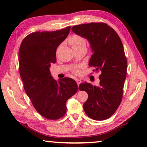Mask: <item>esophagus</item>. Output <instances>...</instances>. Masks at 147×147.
I'll return each instance as SVG.
<instances>
[{
    "label": "esophagus",
    "instance_id": "1",
    "mask_svg": "<svg viewBox=\"0 0 147 147\" xmlns=\"http://www.w3.org/2000/svg\"><path fill=\"white\" fill-rule=\"evenodd\" d=\"M76 82H77V84H78V87H79V84L81 83V81L80 80V79H76Z\"/></svg>",
    "mask_w": 147,
    "mask_h": 147
}]
</instances>
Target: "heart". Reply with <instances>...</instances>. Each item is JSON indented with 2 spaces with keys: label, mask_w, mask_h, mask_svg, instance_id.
I'll return each instance as SVG.
<instances>
[{
  "label": "heart",
  "mask_w": 147,
  "mask_h": 147,
  "mask_svg": "<svg viewBox=\"0 0 147 147\" xmlns=\"http://www.w3.org/2000/svg\"><path fill=\"white\" fill-rule=\"evenodd\" d=\"M68 42L74 50H77L83 47L86 48V42L85 39L79 35L76 34L71 36L69 38ZM74 73H78V71L76 69H74Z\"/></svg>",
  "instance_id": "obj_1"
}]
</instances>
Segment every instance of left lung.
<instances>
[{
  "instance_id": "8db88e82",
  "label": "left lung",
  "mask_w": 147,
  "mask_h": 147,
  "mask_svg": "<svg viewBox=\"0 0 147 147\" xmlns=\"http://www.w3.org/2000/svg\"><path fill=\"white\" fill-rule=\"evenodd\" d=\"M71 30L89 42L93 54L88 65L101 72L99 86L86 82L79 85V89L88 95L84 111L96 121L109 119L121 104L126 78L127 60L122 41L113 28L104 23L78 25Z\"/></svg>"
}]
</instances>
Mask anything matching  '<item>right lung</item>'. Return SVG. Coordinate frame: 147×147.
Listing matches in <instances>:
<instances>
[{
  "label": "right lung",
  "instance_id": "add662e5",
  "mask_svg": "<svg viewBox=\"0 0 147 147\" xmlns=\"http://www.w3.org/2000/svg\"><path fill=\"white\" fill-rule=\"evenodd\" d=\"M71 26L59 30L31 33L19 47V74L24 89L38 113L50 120L64 117L66 102L78 89L73 79L56 81L49 68L56 62V51L69 34Z\"/></svg>",
  "mask_w": 147,
  "mask_h": 147
}]
</instances>
